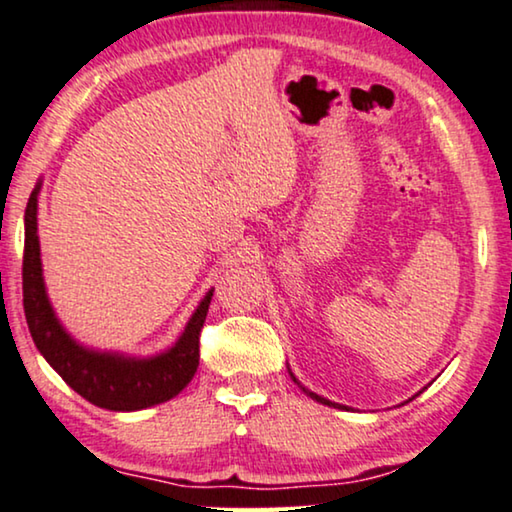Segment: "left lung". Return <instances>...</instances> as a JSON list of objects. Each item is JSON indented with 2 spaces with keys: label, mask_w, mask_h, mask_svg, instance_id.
Wrapping results in <instances>:
<instances>
[{
  "label": "left lung",
  "mask_w": 512,
  "mask_h": 512,
  "mask_svg": "<svg viewBox=\"0 0 512 512\" xmlns=\"http://www.w3.org/2000/svg\"><path fill=\"white\" fill-rule=\"evenodd\" d=\"M294 378V376H292ZM294 383H297V378H294ZM311 394V392H308ZM311 397L315 399V401H320V403H327V406H336V403H331V401H327V399H322V397H318V394H311Z\"/></svg>",
  "instance_id": "8db88e82"
}]
</instances>
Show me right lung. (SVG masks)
<instances>
[{"label": "right lung", "instance_id": "1", "mask_svg": "<svg viewBox=\"0 0 512 512\" xmlns=\"http://www.w3.org/2000/svg\"><path fill=\"white\" fill-rule=\"evenodd\" d=\"M37 194L34 187L25 211L23 255V306L30 334L46 362L60 373L64 383L83 399L106 410H141L174 399L187 387L199 366V336L211 306L213 290L206 294L183 336L164 355L153 359H125L118 355L85 350L69 338L55 320L41 278L37 236Z\"/></svg>", "mask_w": 512, "mask_h": 512}]
</instances>
